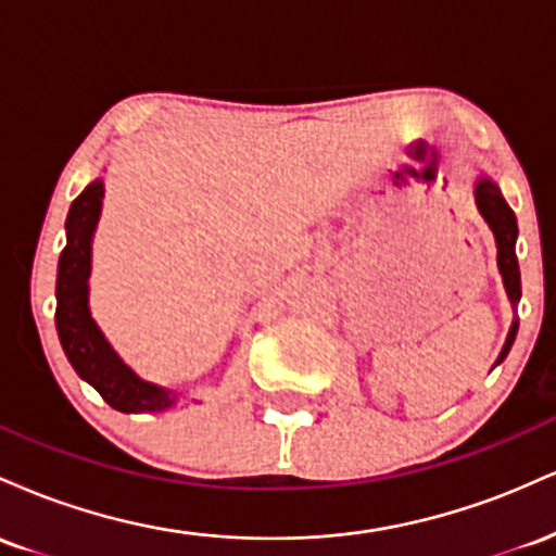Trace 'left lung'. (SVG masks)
Here are the masks:
<instances>
[{
	"label": "left lung",
	"instance_id": "obj_1",
	"mask_svg": "<svg viewBox=\"0 0 556 556\" xmlns=\"http://www.w3.org/2000/svg\"><path fill=\"white\" fill-rule=\"evenodd\" d=\"M476 203H478V212H481L483 219L489 222L491 232H494V238H496V251H500L496 253V264H500L504 287H507V295L513 303H518L520 300V269H518V256H515L518 222H515L513 208L507 206V201L502 198L500 188H496L491 180H478ZM515 334H518V321H515L513 329H509L507 342H504L500 361L496 363H502L504 358H507L509 348H513V342H515Z\"/></svg>",
	"mask_w": 556,
	"mask_h": 556
}]
</instances>
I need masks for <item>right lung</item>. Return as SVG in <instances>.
I'll return each mask as SVG.
<instances>
[{
	"label": "right lung",
	"mask_w": 556,
	"mask_h": 556,
	"mask_svg": "<svg viewBox=\"0 0 556 556\" xmlns=\"http://www.w3.org/2000/svg\"><path fill=\"white\" fill-rule=\"evenodd\" d=\"M104 182L93 180L75 198L67 214V245L56 269V331L67 361L119 413H154L169 407L175 397L167 389L138 379L104 340L88 311V274L91 238L101 214Z\"/></svg>",
	"instance_id": "obj_1"
}]
</instances>
